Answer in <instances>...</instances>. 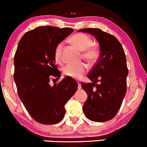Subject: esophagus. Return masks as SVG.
Returning <instances> with one entry per match:
<instances>
[{"instance_id":"esophagus-1","label":"esophagus","mask_w":147,"mask_h":147,"mask_svg":"<svg viewBox=\"0 0 147 147\" xmlns=\"http://www.w3.org/2000/svg\"><path fill=\"white\" fill-rule=\"evenodd\" d=\"M81 88H82V86H81V84L80 82H78V89H79V90H80V89H81Z\"/></svg>"}]
</instances>
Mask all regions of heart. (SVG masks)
Returning <instances> with one entry per match:
<instances>
[{"label": "heart", "mask_w": 147, "mask_h": 147, "mask_svg": "<svg viewBox=\"0 0 147 147\" xmlns=\"http://www.w3.org/2000/svg\"><path fill=\"white\" fill-rule=\"evenodd\" d=\"M70 41L80 50H84L82 53L83 58L89 63H94L98 58L100 55L98 48L95 45H92V40L87 35L84 33L75 34L71 37ZM63 42H59L55 48L54 57L55 61L58 63L63 62ZM86 69L87 67L83 63L67 65L63 67V73L66 77L73 79H80L86 72Z\"/></svg>", "instance_id": "1"}]
</instances>
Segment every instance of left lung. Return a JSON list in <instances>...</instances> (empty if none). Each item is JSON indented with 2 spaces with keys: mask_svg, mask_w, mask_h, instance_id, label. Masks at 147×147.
I'll return each instance as SVG.
<instances>
[{
  "mask_svg": "<svg viewBox=\"0 0 147 147\" xmlns=\"http://www.w3.org/2000/svg\"><path fill=\"white\" fill-rule=\"evenodd\" d=\"M78 32L92 34L100 45L98 61L87 75L92 82L81 83L87 94L83 112L91 121H108L119 110L127 92L128 69L124 49L114 35L99 28H84Z\"/></svg>",
  "mask_w": 147,
  "mask_h": 147,
  "instance_id": "left-lung-1",
  "label": "left lung"
}]
</instances>
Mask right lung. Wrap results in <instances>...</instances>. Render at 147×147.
Segmentation results:
<instances>
[{"label":"right lung","instance_id":"obj_1","mask_svg":"<svg viewBox=\"0 0 147 147\" xmlns=\"http://www.w3.org/2000/svg\"><path fill=\"white\" fill-rule=\"evenodd\" d=\"M73 31L70 28L40 26L25 33L18 45L13 75L18 94L30 115L41 124L60 122L66 112L65 105L78 89L73 78L53 82V86L49 83L51 77L59 80L61 76L55 48Z\"/></svg>","mask_w":147,"mask_h":147}]
</instances>
